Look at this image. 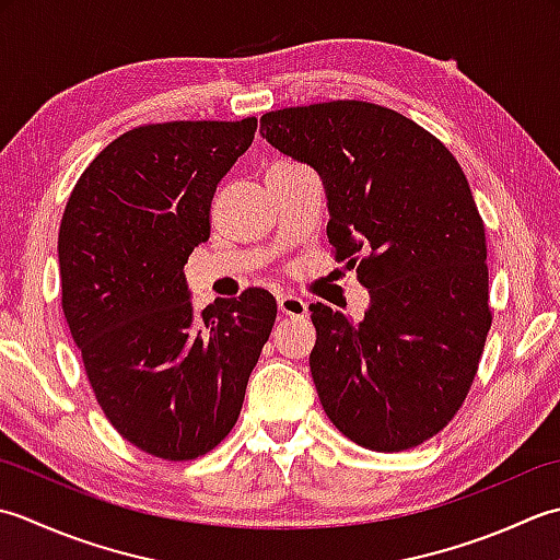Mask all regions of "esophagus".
I'll return each mask as SVG.
<instances>
[{"instance_id": "esophagus-1", "label": "esophagus", "mask_w": 560, "mask_h": 560, "mask_svg": "<svg viewBox=\"0 0 560 560\" xmlns=\"http://www.w3.org/2000/svg\"><path fill=\"white\" fill-rule=\"evenodd\" d=\"M278 312L290 318H306L310 310H306V302L294 294H280L278 296Z\"/></svg>"}]
</instances>
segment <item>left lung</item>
<instances>
[{
  "label": "left lung",
  "instance_id": "left-lung-1",
  "mask_svg": "<svg viewBox=\"0 0 560 560\" xmlns=\"http://www.w3.org/2000/svg\"><path fill=\"white\" fill-rule=\"evenodd\" d=\"M260 135L324 180L328 242L370 290L362 322L312 304L310 368L326 416L364 450L401 452L450 423L490 328L486 230L438 137L392 108L270 110Z\"/></svg>",
  "mask_w": 560,
  "mask_h": 560
}]
</instances>
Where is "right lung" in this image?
Masks as SVG:
<instances>
[{
  "label": "right lung",
  "mask_w": 560,
  "mask_h": 560,
  "mask_svg": "<svg viewBox=\"0 0 560 560\" xmlns=\"http://www.w3.org/2000/svg\"><path fill=\"white\" fill-rule=\"evenodd\" d=\"M256 128L244 118L128 130L84 168L62 214V312L89 384L110 425L159 459H196L230 435L276 324L260 288L196 314L184 276L210 238L217 184Z\"/></svg>",
  "instance_id": "1"
}]
</instances>
